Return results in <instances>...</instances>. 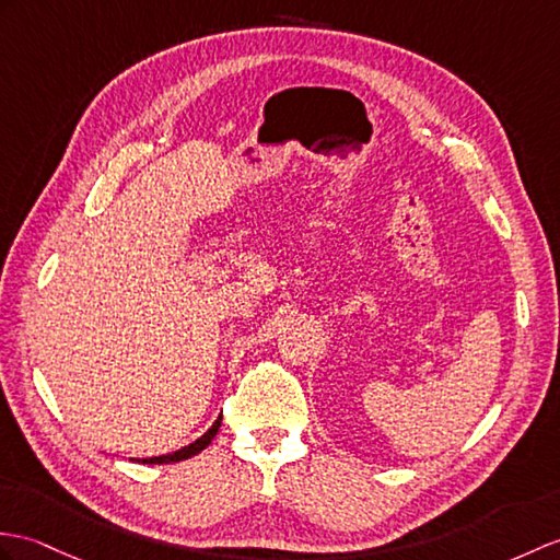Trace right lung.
<instances>
[{
    "instance_id": "add662e5",
    "label": "right lung",
    "mask_w": 560,
    "mask_h": 560,
    "mask_svg": "<svg viewBox=\"0 0 560 560\" xmlns=\"http://www.w3.org/2000/svg\"><path fill=\"white\" fill-rule=\"evenodd\" d=\"M219 424H221V418L212 424V429H207V432L198 439V441H192L190 446H184L180 451H174V453H166V456H158V458H142V463H178V460H186V458H190V456H198L200 451H205L207 446L212 444V439L217 436V432H219Z\"/></svg>"
}]
</instances>
